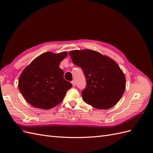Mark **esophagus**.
<instances>
[{"instance_id":"34e87169","label":"esophagus","mask_w":153,"mask_h":153,"mask_svg":"<svg viewBox=\"0 0 153 153\" xmlns=\"http://www.w3.org/2000/svg\"><path fill=\"white\" fill-rule=\"evenodd\" d=\"M72 85H73V87H75V85H76V82H75V81H72Z\"/></svg>"}]
</instances>
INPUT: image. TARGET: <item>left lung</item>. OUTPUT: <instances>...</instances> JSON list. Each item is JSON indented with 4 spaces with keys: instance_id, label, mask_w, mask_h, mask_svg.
I'll return each instance as SVG.
<instances>
[{
    "instance_id": "left-lung-1",
    "label": "left lung",
    "mask_w": 153,
    "mask_h": 153,
    "mask_svg": "<svg viewBox=\"0 0 153 153\" xmlns=\"http://www.w3.org/2000/svg\"><path fill=\"white\" fill-rule=\"evenodd\" d=\"M68 54L84 72L87 85L81 94L85 102L103 110L114 106L126 85L125 74L116 62L89 49L72 50Z\"/></svg>"
}]
</instances>
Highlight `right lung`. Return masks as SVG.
Instances as JSON below:
<instances>
[{"instance_id": "1", "label": "right lung", "mask_w": 153, "mask_h": 153, "mask_svg": "<svg viewBox=\"0 0 153 153\" xmlns=\"http://www.w3.org/2000/svg\"><path fill=\"white\" fill-rule=\"evenodd\" d=\"M67 55L66 52L43 53L23 70L18 87L32 106L48 110L63 100L72 87L64 79L63 70L59 68L60 62Z\"/></svg>"}]
</instances>
